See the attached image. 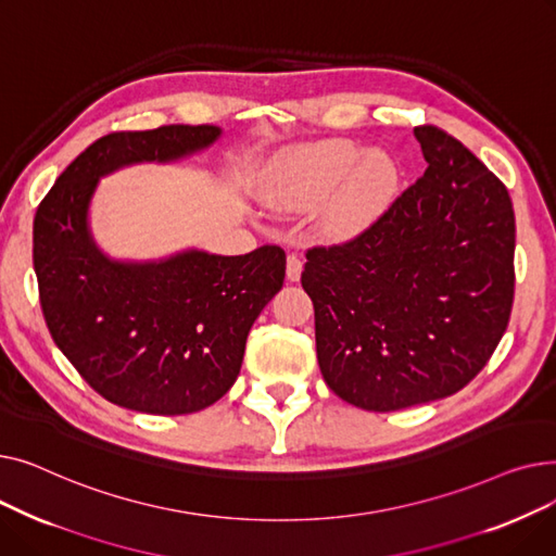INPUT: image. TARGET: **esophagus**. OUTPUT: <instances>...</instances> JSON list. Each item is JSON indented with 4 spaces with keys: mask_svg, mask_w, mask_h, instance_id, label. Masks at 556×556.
I'll return each mask as SVG.
<instances>
[{
    "mask_svg": "<svg viewBox=\"0 0 556 556\" xmlns=\"http://www.w3.org/2000/svg\"><path fill=\"white\" fill-rule=\"evenodd\" d=\"M286 277H288V281H300V277H302V258L298 254H288V258H286Z\"/></svg>",
    "mask_w": 556,
    "mask_h": 556,
    "instance_id": "esophagus-1",
    "label": "esophagus"
}]
</instances>
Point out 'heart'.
I'll list each match as a JSON object with an SVG mask.
<instances>
[{
  "instance_id": "obj_1",
  "label": "heart",
  "mask_w": 556,
  "mask_h": 556,
  "mask_svg": "<svg viewBox=\"0 0 556 556\" xmlns=\"http://www.w3.org/2000/svg\"><path fill=\"white\" fill-rule=\"evenodd\" d=\"M401 168L386 151L349 139H325L286 151L261 182V198L281 212L325 204L319 227L331 239H354L394 202Z\"/></svg>"
}]
</instances>
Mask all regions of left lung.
I'll use <instances>...</instances> for the list:
<instances>
[{
	"label": "left lung",
	"instance_id": "obj_1",
	"mask_svg": "<svg viewBox=\"0 0 556 556\" xmlns=\"http://www.w3.org/2000/svg\"><path fill=\"white\" fill-rule=\"evenodd\" d=\"M421 178L356 239L311 248L302 286L317 363L346 403L392 413L459 392L498 346L514 302L507 187L434 126Z\"/></svg>",
	"mask_w": 556,
	"mask_h": 556
}]
</instances>
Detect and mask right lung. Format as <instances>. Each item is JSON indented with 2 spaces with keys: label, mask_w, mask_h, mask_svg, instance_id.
Listing matches in <instances>:
<instances>
[{
  "label": "right lung",
  "mask_w": 556,
  "mask_h": 556,
  "mask_svg": "<svg viewBox=\"0 0 556 556\" xmlns=\"http://www.w3.org/2000/svg\"><path fill=\"white\" fill-rule=\"evenodd\" d=\"M220 135L218 126L105 135L61 173L36 212L34 268L49 333L92 390L128 410L175 417L216 403L237 381L254 319L283 286L277 245L119 261L92 237L101 178L130 164L178 162Z\"/></svg>",
  "instance_id": "1"
}]
</instances>
